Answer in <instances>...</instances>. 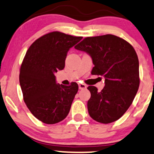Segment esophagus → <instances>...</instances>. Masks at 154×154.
Masks as SVG:
<instances>
[{"mask_svg":"<svg viewBox=\"0 0 154 154\" xmlns=\"http://www.w3.org/2000/svg\"><path fill=\"white\" fill-rule=\"evenodd\" d=\"M78 85H79V88L80 89H85L86 88H87V85L83 83H80Z\"/></svg>","mask_w":154,"mask_h":154,"instance_id":"esophagus-1","label":"esophagus"}]
</instances>
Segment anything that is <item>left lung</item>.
<instances>
[{
    "label": "left lung",
    "instance_id": "1",
    "mask_svg": "<svg viewBox=\"0 0 154 154\" xmlns=\"http://www.w3.org/2000/svg\"><path fill=\"white\" fill-rule=\"evenodd\" d=\"M88 54L94 67L91 74L103 76L104 88L88 86V110L96 121L109 124L119 119L134 100L140 85L139 60L133 47L112 34L87 37L74 47Z\"/></svg>",
    "mask_w": 154,
    "mask_h": 154
}]
</instances>
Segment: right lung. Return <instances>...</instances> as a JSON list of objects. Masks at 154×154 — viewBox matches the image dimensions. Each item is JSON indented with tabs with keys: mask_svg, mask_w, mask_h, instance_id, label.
Here are the masks:
<instances>
[{
	"mask_svg": "<svg viewBox=\"0 0 154 154\" xmlns=\"http://www.w3.org/2000/svg\"><path fill=\"white\" fill-rule=\"evenodd\" d=\"M82 38L51 32L36 39L25 54L20 72L23 99L30 112L45 124H57L68 116L78 85L58 84L55 73L64 69L69 49Z\"/></svg>",
	"mask_w": 154,
	"mask_h": 154,
	"instance_id": "1",
	"label": "right lung"
}]
</instances>
